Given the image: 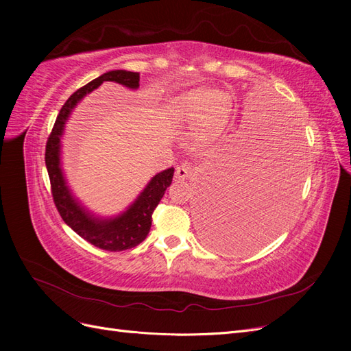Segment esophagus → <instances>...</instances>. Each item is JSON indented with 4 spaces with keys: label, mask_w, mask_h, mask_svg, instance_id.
I'll list each match as a JSON object with an SVG mask.
<instances>
[{
    "label": "esophagus",
    "mask_w": 351,
    "mask_h": 351,
    "mask_svg": "<svg viewBox=\"0 0 351 351\" xmlns=\"http://www.w3.org/2000/svg\"><path fill=\"white\" fill-rule=\"evenodd\" d=\"M190 173H192V168H190V165L189 164H182V165H178L176 168V178L186 180V178H189Z\"/></svg>",
    "instance_id": "esophagus-1"
}]
</instances>
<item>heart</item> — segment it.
Masks as SVG:
<instances>
[{"instance_id": "heart-1", "label": "heart", "mask_w": 351, "mask_h": 351, "mask_svg": "<svg viewBox=\"0 0 351 351\" xmlns=\"http://www.w3.org/2000/svg\"><path fill=\"white\" fill-rule=\"evenodd\" d=\"M222 95L208 88L189 89L169 101V112L183 124H193L200 139L214 136L226 119L222 110Z\"/></svg>"}]
</instances>
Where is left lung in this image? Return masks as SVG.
Instances as JSON below:
<instances>
[{
	"mask_svg": "<svg viewBox=\"0 0 351 351\" xmlns=\"http://www.w3.org/2000/svg\"><path fill=\"white\" fill-rule=\"evenodd\" d=\"M280 117H268L267 134L228 147L210 176L197 205L209 246L250 252L284 226L299 190L302 156L295 124Z\"/></svg>",
	"mask_w": 351,
	"mask_h": 351,
	"instance_id": "left-lung-1",
	"label": "left lung"
}]
</instances>
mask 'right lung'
I'll use <instances>...</instances> for the list:
<instances>
[{
  "instance_id": "right-lung-1",
  "label": "right lung",
  "mask_w": 351,
  "mask_h": 351,
  "mask_svg": "<svg viewBox=\"0 0 351 351\" xmlns=\"http://www.w3.org/2000/svg\"><path fill=\"white\" fill-rule=\"evenodd\" d=\"M141 74L127 70H111L89 82L86 86L74 92L57 117L45 151V164L48 169L52 197L66 224L77 234L102 250L120 252L141 244L152 226V214L162 199L167 187L171 184L174 168H167L155 174L149 183L132 204L115 217L95 215L73 195L61 167V139L66 130L67 120L77 104L92 90L99 88L104 82H115L124 88L136 90L139 88Z\"/></svg>"
}]
</instances>
